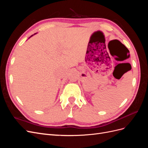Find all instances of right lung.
Returning a JSON list of instances; mask_svg holds the SVG:
<instances>
[{"mask_svg":"<svg viewBox=\"0 0 148 148\" xmlns=\"http://www.w3.org/2000/svg\"><path fill=\"white\" fill-rule=\"evenodd\" d=\"M32 36H33V35H32Z\"/></svg>","mask_w":148,"mask_h":148,"instance_id":"obj_1","label":"right lung"}]
</instances>
